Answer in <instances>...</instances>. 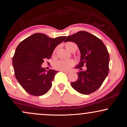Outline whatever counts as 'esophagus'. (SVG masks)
I'll return each instance as SVG.
<instances>
[{"instance_id":"34e87169","label":"esophagus","mask_w":127,"mask_h":127,"mask_svg":"<svg viewBox=\"0 0 127 127\" xmlns=\"http://www.w3.org/2000/svg\"><path fill=\"white\" fill-rule=\"evenodd\" d=\"M63 72H64L65 73H66V74H68V73H70L69 71H63Z\"/></svg>"}]
</instances>
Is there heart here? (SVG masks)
I'll return each mask as SVG.
<instances>
[{"instance_id":"obj_1","label":"heart","mask_w":127,"mask_h":127,"mask_svg":"<svg viewBox=\"0 0 127 127\" xmlns=\"http://www.w3.org/2000/svg\"><path fill=\"white\" fill-rule=\"evenodd\" d=\"M65 46L67 50L72 52L74 49H77L78 46L76 43L72 42H68L65 44ZM75 62L73 60H60L54 64L55 69L61 71H67L71 67L75 65Z\"/></svg>"}]
</instances>
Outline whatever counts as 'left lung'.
Instances as JSON below:
<instances>
[{
  "mask_svg": "<svg viewBox=\"0 0 127 127\" xmlns=\"http://www.w3.org/2000/svg\"><path fill=\"white\" fill-rule=\"evenodd\" d=\"M75 42L81 52V61L76 66V81L71 83L72 88L81 94L88 95L101 87L109 73V54L105 45L100 39L85 31L68 36L64 42ZM86 65L85 71L82 67Z\"/></svg>",
  "mask_w": 127,
  "mask_h": 127,
  "instance_id": "8db88e82",
  "label": "left lung"
}]
</instances>
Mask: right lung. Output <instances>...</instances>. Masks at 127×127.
Instances as JSON below:
<instances>
[{
  "label": "right lung",
  "instance_id": "right-lung-1",
  "mask_svg": "<svg viewBox=\"0 0 127 127\" xmlns=\"http://www.w3.org/2000/svg\"><path fill=\"white\" fill-rule=\"evenodd\" d=\"M66 36L51 38L43 33H34L23 40L16 48L12 59L15 78L24 90L34 96L46 94L52 87L57 71L42 67L57 46Z\"/></svg>",
  "mask_w": 127,
  "mask_h": 127
}]
</instances>
